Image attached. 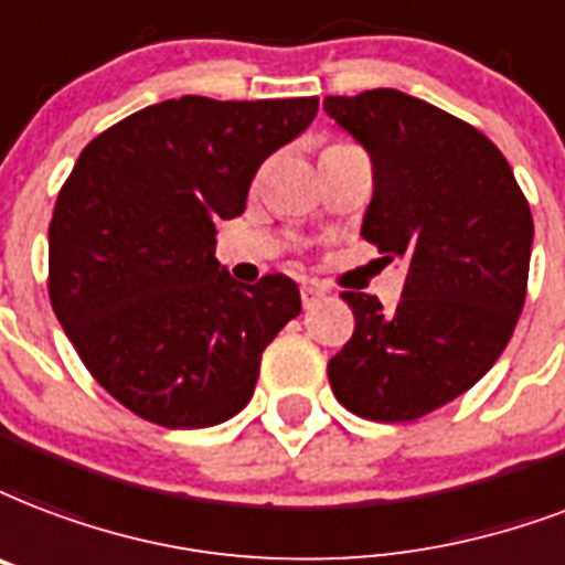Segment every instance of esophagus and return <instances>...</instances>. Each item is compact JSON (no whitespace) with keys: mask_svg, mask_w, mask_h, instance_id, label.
<instances>
[{"mask_svg":"<svg viewBox=\"0 0 565 565\" xmlns=\"http://www.w3.org/2000/svg\"><path fill=\"white\" fill-rule=\"evenodd\" d=\"M322 296H326V290L317 287V284H305V287H301V305H305V308H313Z\"/></svg>","mask_w":565,"mask_h":565,"instance_id":"esophagus-1","label":"esophagus"}]
</instances>
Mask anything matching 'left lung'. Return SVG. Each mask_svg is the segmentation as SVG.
I'll return each instance as SVG.
<instances>
[{
  "label": "left lung",
  "mask_w": 565,
  "mask_h": 565,
  "mask_svg": "<svg viewBox=\"0 0 565 565\" xmlns=\"http://www.w3.org/2000/svg\"><path fill=\"white\" fill-rule=\"evenodd\" d=\"M373 162L361 236L406 257L394 313L340 292L355 331L329 361L340 406L367 420H417L465 394L510 343L527 292L533 215L510 162L480 129L394 88L326 97Z\"/></svg>",
  "instance_id": "8db88e82"
}]
</instances>
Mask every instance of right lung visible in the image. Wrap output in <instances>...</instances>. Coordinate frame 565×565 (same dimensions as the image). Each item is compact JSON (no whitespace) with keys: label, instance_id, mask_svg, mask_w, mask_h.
Listing matches in <instances>:
<instances>
[{"label":"right lung","instance_id":"obj_1","mask_svg":"<svg viewBox=\"0 0 565 565\" xmlns=\"http://www.w3.org/2000/svg\"><path fill=\"white\" fill-rule=\"evenodd\" d=\"M317 109V97L189 94L79 153L50 222V301L82 364L132 415L201 429L252 399L260 355L299 317V287L287 275L236 284L215 260V222L243 213L260 162Z\"/></svg>","mask_w":565,"mask_h":565}]
</instances>
